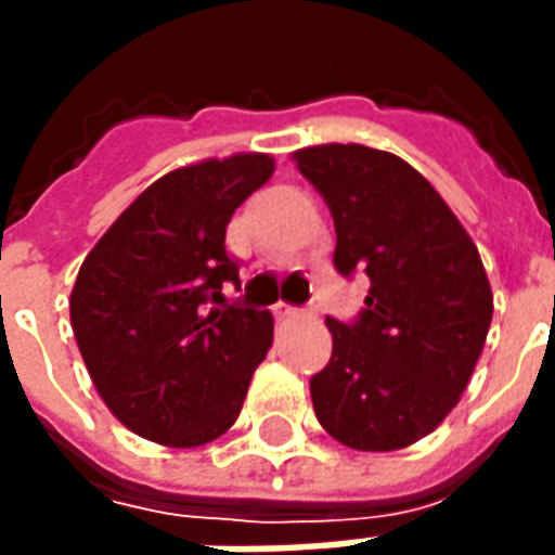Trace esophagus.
I'll list each match as a JSON object with an SVG mask.
<instances>
[{"label": "esophagus", "mask_w": 555, "mask_h": 555, "mask_svg": "<svg viewBox=\"0 0 555 555\" xmlns=\"http://www.w3.org/2000/svg\"><path fill=\"white\" fill-rule=\"evenodd\" d=\"M273 314H276V318H297V314H302L300 309H294V306H288V302H276V306H273Z\"/></svg>", "instance_id": "esophagus-1"}]
</instances>
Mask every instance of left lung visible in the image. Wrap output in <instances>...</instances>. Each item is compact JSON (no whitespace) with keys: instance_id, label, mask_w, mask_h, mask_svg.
Segmentation results:
<instances>
[{"instance_id":"left-lung-1","label":"left lung","mask_w":555,"mask_h":555,"mask_svg":"<svg viewBox=\"0 0 555 555\" xmlns=\"http://www.w3.org/2000/svg\"><path fill=\"white\" fill-rule=\"evenodd\" d=\"M291 157L333 214L336 270L372 282L357 324L326 321L314 416L357 452L408 449L452 413L481 357L493 318L481 255L408 159L353 142Z\"/></svg>"}]
</instances>
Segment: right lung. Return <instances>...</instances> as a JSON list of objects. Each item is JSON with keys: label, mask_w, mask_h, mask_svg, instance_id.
Instances as JSON below:
<instances>
[{"label": "right lung", "mask_w": 555, "mask_h": 555, "mask_svg": "<svg viewBox=\"0 0 555 555\" xmlns=\"http://www.w3.org/2000/svg\"><path fill=\"white\" fill-rule=\"evenodd\" d=\"M273 169L270 154L253 151L163 175L79 267V353L103 404L145 440L193 449L241 416L273 345V314L225 300V285H241L225 225Z\"/></svg>", "instance_id": "right-lung-1"}]
</instances>
